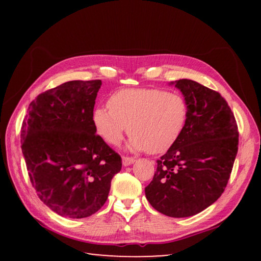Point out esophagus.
<instances>
[{
	"label": "esophagus",
	"instance_id": "obj_1",
	"mask_svg": "<svg viewBox=\"0 0 261 261\" xmlns=\"http://www.w3.org/2000/svg\"><path fill=\"white\" fill-rule=\"evenodd\" d=\"M135 161H136V159L132 156H123V165L124 166H130Z\"/></svg>",
	"mask_w": 261,
	"mask_h": 261
}]
</instances>
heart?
Segmentation results:
<instances>
[{"label": "heart", "instance_id": "obj_1", "mask_svg": "<svg viewBox=\"0 0 261 261\" xmlns=\"http://www.w3.org/2000/svg\"><path fill=\"white\" fill-rule=\"evenodd\" d=\"M189 106L182 94L162 88H126L109 98L108 107H96L93 124L106 143L116 146L126 127L132 151L167 152L185 129Z\"/></svg>", "mask_w": 261, "mask_h": 261}]
</instances>
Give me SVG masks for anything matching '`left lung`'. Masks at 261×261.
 <instances>
[{
    "instance_id": "left-lung-1",
    "label": "left lung",
    "mask_w": 261,
    "mask_h": 261,
    "mask_svg": "<svg viewBox=\"0 0 261 261\" xmlns=\"http://www.w3.org/2000/svg\"><path fill=\"white\" fill-rule=\"evenodd\" d=\"M189 106L182 136L158 162L145 194L153 208L171 218L192 216L219 199L238 151V127L219 92L201 84L175 82Z\"/></svg>"
}]
</instances>
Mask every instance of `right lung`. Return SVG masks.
Segmentation results:
<instances>
[{
	"mask_svg": "<svg viewBox=\"0 0 261 261\" xmlns=\"http://www.w3.org/2000/svg\"><path fill=\"white\" fill-rule=\"evenodd\" d=\"M95 81H72L39 94L21 124V152L38 197L61 216L83 219L105 205L122 168L93 124Z\"/></svg>",
	"mask_w": 261,
	"mask_h": 261,
	"instance_id": "add662e5",
	"label": "right lung"
}]
</instances>
